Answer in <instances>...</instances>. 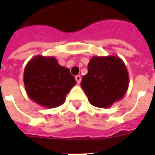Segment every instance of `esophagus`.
Returning a JSON list of instances; mask_svg holds the SVG:
<instances>
[{
    "label": "esophagus",
    "mask_w": 155,
    "mask_h": 155,
    "mask_svg": "<svg viewBox=\"0 0 155 155\" xmlns=\"http://www.w3.org/2000/svg\"><path fill=\"white\" fill-rule=\"evenodd\" d=\"M75 81H76V82H77L78 84H80L81 81V75H76L75 76Z\"/></svg>",
    "instance_id": "obj_1"
}]
</instances>
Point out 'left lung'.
<instances>
[{"label":"left lung","instance_id":"obj_1","mask_svg":"<svg viewBox=\"0 0 155 155\" xmlns=\"http://www.w3.org/2000/svg\"><path fill=\"white\" fill-rule=\"evenodd\" d=\"M129 74L124 61L114 55L93 56L81 85L92 105L110 107L120 101L129 87Z\"/></svg>","mask_w":155,"mask_h":155}]
</instances>
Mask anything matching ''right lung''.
<instances>
[{"mask_svg":"<svg viewBox=\"0 0 155 155\" xmlns=\"http://www.w3.org/2000/svg\"><path fill=\"white\" fill-rule=\"evenodd\" d=\"M24 85L30 99L45 108L63 104L76 84L70 70L61 66L54 56L35 55L25 65Z\"/></svg>","mask_w":155,"mask_h":155,"instance_id":"add662e5","label":"right lung"}]
</instances>
